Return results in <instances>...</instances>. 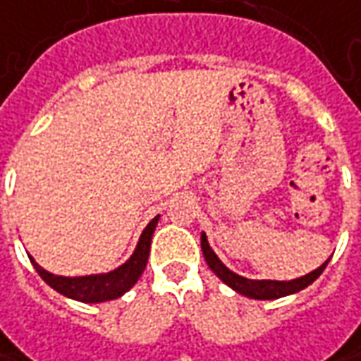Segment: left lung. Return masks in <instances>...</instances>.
Masks as SVG:
<instances>
[{
	"mask_svg": "<svg viewBox=\"0 0 361 361\" xmlns=\"http://www.w3.org/2000/svg\"><path fill=\"white\" fill-rule=\"evenodd\" d=\"M202 252H204L207 266L212 267V271L218 276L219 280L224 281V283H228L231 290H235V292L242 293V295H247V298H254V300H278V298H283V295H290V293L304 290L312 281H316L322 276V271L326 269L329 262L328 259L326 264H322L317 269H314V271H310V274H305L302 278L292 281L247 280V278H242V276L233 274L231 269H228V267L219 262L218 255L214 254V250L209 247L205 233H202Z\"/></svg>",
	"mask_w": 361,
	"mask_h": 361,
	"instance_id": "obj_1",
	"label": "left lung"
}]
</instances>
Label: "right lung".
Segmentation results:
<instances>
[{
    "label": "right lung",
    "instance_id": "right-lung-1",
    "mask_svg": "<svg viewBox=\"0 0 361 361\" xmlns=\"http://www.w3.org/2000/svg\"><path fill=\"white\" fill-rule=\"evenodd\" d=\"M159 216L152 219L147 224V228L143 230L140 243L135 247V252L130 259L119 266L118 269L109 271V274H99V276H81V278H63V276H54L49 271H45L44 267H39L32 259L33 267L37 269V274L42 276V280L51 286L56 292L68 295L71 300L85 302V304H97V302H107V300H116L119 295L133 288V283L140 280V276L145 269L147 257H149V245H152V235L157 226Z\"/></svg>",
    "mask_w": 361,
    "mask_h": 361
}]
</instances>
